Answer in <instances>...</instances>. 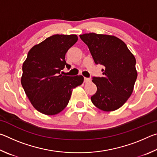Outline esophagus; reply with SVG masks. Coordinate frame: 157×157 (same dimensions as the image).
Instances as JSON below:
<instances>
[{
  "mask_svg": "<svg viewBox=\"0 0 157 157\" xmlns=\"http://www.w3.org/2000/svg\"><path fill=\"white\" fill-rule=\"evenodd\" d=\"M84 83H87V82H91V79H89V78H84Z\"/></svg>",
  "mask_w": 157,
  "mask_h": 157,
  "instance_id": "esophagus-1",
  "label": "esophagus"
}]
</instances>
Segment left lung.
<instances>
[{"mask_svg": "<svg viewBox=\"0 0 157 157\" xmlns=\"http://www.w3.org/2000/svg\"><path fill=\"white\" fill-rule=\"evenodd\" d=\"M87 45L96 64L105 66L101 78H93L97 92L91 99L95 107L112 111L127 102L137 78L136 59L118 37L95 33L79 35Z\"/></svg>", "mask_w": 157, "mask_h": 157, "instance_id": "left-lung-1", "label": "left lung"}]
</instances>
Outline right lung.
I'll use <instances>...</instances> for the list:
<instances>
[{"label":"right lung","instance_id":"1","mask_svg":"<svg viewBox=\"0 0 157 157\" xmlns=\"http://www.w3.org/2000/svg\"><path fill=\"white\" fill-rule=\"evenodd\" d=\"M75 34H55L34 46L23 63L21 84L31 104L45 115H55L67 106L74 88L84 82L82 75H60L66 66L65 55L78 41Z\"/></svg>","mask_w":157,"mask_h":157}]
</instances>
